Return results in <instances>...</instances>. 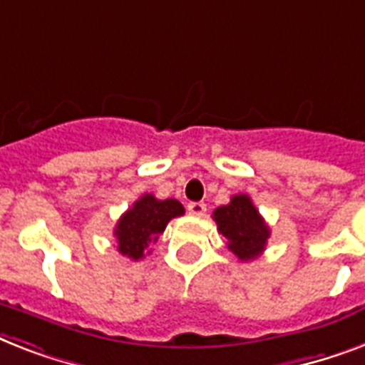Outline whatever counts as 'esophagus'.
Segmentation results:
<instances>
[{
    "instance_id": "esophagus-1",
    "label": "esophagus",
    "mask_w": 365,
    "mask_h": 365,
    "mask_svg": "<svg viewBox=\"0 0 365 365\" xmlns=\"http://www.w3.org/2000/svg\"><path fill=\"white\" fill-rule=\"evenodd\" d=\"M187 212L191 213V215H197V217H200V215H204V212H206V204H204V202H189L187 204Z\"/></svg>"
}]
</instances>
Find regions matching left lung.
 <instances>
[{
	"label": "left lung",
	"mask_w": 365,
	"mask_h": 365,
	"mask_svg": "<svg viewBox=\"0 0 365 365\" xmlns=\"http://www.w3.org/2000/svg\"><path fill=\"white\" fill-rule=\"evenodd\" d=\"M217 230L229 240V247L242 262L257 259L266 250L269 227L247 195H234L229 204L213 212Z\"/></svg>",
	"instance_id": "left-lung-1"
}]
</instances>
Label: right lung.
Segmentation results:
<instances>
[{
  "instance_id": "obj_1",
  "label": "right lung",
  "mask_w": 365,
  "mask_h": 365,
  "mask_svg": "<svg viewBox=\"0 0 365 365\" xmlns=\"http://www.w3.org/2000/svg\"><path fill=\"white\" fill-rule=\"evenodd\" d=\"M183 206L176 198L159 200L153 195H142L131 208L120 217L114 229L118 251L131 260L144 259L150 253L148 245L155 244L159 234L165 232L170 219L183 215Z\"/></svg>"
}]
</instances>
